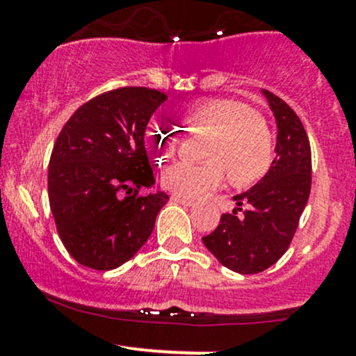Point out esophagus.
Listing matches in <instances>:
<instances>
[{"label":"esophagus","mask_w":356,"mask_h":356,"mask_svg":"<svg viewBox=\"0 0 356 356\" xmlns=\"http://www.w3.org/2000/svg\"><path fill=\"white\" fill-rule=\"evenodd\" d=\"M172 201H175V203L179 204H184V207H191V204H195V201L191 198H186V196H181V195H172Z\"/></svg>","instance_id":"1"}]
</instances>
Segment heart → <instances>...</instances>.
Wrapping results in <instances>:
<instances>
[{
	"label": "heart",
	"instance_id": "b5f03b06",
	"mask_svg": "<svg viewBox=\"0 0 356 356\" xmlns=\"http://www.w3.org/2000/svg\"><path fill=\"white\" fill-rule=\"evenodd\" d=\"M186 118L191 127L208 131L203 156L210 161L191 165L175 161L161 172V182L181 196L204 195L218 188L225 179V168L236 182L260 177L270 158V136L257 113L239 111L238 106L218 98H204L186 105ZM146 145L155 156H167L174 149L175 138L163 124H155L146 134Z\"/></svg>",
	"mask_w": 356,
	"mask_h": 356
}]
</instances>
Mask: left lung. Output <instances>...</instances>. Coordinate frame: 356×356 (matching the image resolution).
<instances>
[{
	"instance_id": "8db88e82",
	"label": "left lung",
	"mask_w": 356,
	"mask_h": 356,
	"mask_svg": "<svg viewBox=\"0 0 356 356\" xmlns=\"http://www.w3.org/2000/svg\"><path fill=\"white\" fill-rule=\"evenodd\" d=\"M264 95L277 122L274 161L258 184L234 196L238 208L203 238L210 253L238 274L264 272L286 253L312 188L310 141L300 117L274 92L264 89Z\"/></svg>"
}]
</instances>
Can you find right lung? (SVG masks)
<instances>
[{
	"label": "right lung",
	"mask_w": 356,
	"mask_h": 356,
	"mask_svg": "<svg viewBox=\"0 0 356 356\" xmlns=\"http://www.w3.org/2000/svg\"><path fill=\"white\" fill-rule=\"evenodd\" d=\"M165 99V92L149 88L111 89L79 106L56 138L49 207L63 246L84 267H120L152 236L168 196L139 191L155 184L145 134Z\"/></svg>",
	"instance_id": "right-lung-1"
}]
</instances>
